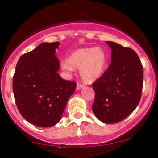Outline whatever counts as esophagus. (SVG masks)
<instances>
[{
    "instance_id": "esophagus-1",
    "label": "esophagus",
    "mask_w": 158,
    "mask_h": 158,
    "mask_svg": "<svg viewBox=\"0 0 158 158\" xmlns=\"http://www.w3.org/2000/svg\"><path fill=\"white\" fill-rule=\"evenodd\" d=\"M83 87H84V85H81V83H77V90H80V89H81V88H83Z\"/></svg>"
}]
</instances>
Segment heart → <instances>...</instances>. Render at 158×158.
I'll list each match as a JSON object with an SVG mask.
<instances>
[{
	"mask_svg": "<svg viewBox=\"0 0 158 158\" xmlns=\"http://www.w3.org/2000/svg\"><path fill=\"white\" fill-rule=\"evenodd\" d=\"M107 65V55L101 48H81L75 50L63 61L61 69L70 74L73 68L80 69V76L85 82L93 83L102 76Z\"/></svg>",
	"mask_w": 158,
	"mask_h": 158,
	"instance_id": "obj_1",
	"label": "heart"
}]
</instances>
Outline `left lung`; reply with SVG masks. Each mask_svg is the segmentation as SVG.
<instances>
[{"label": "left lung", "instance_id": "8db88e82", "mask_svg": "<svg viewBox=\"0 0 158 158\" xmlns=\"http://www.w3.org/2000/svg\"><path fill=\"white\" fill-rule=\"evenodd\" d=\"M111 61L93 84L94 114L101 122L116 123L126 119L138 106L142 94L143 70L138 56L129 48L106 41Z\"/></svg>", "mask_w": 158, "mask_h": 158}]
</instances>
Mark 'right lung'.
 <instances>
[{"label": "right lung", "instance_id": "add662e5", "mask_svg": "<svg viewBox=\"0 0 158 158\" xmlns=\"http://www.w3.org/2000/svg\"><path fill=\"white\" fill-rule=\"evenodd\" d=\"M60 43L44 42L20 57L13 77L14 97L22 117L36 126L57 124L77 87L58 73L56 50Z\"/></svg>", "mask_w": 158, "mask_h": 158}]
</instances>
